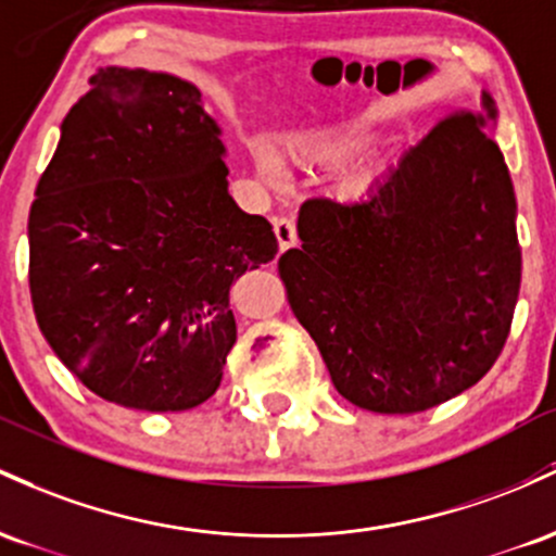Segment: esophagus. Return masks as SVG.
<instances>
[{"label": "esophagus", "instance_id": "obj_1", "mask_svg": "<svg viewBox=\"0 0 556 556\" xmlns=\"http://www.w3.org/2000/svg\"><path fill=\"white\" fill-rule=\"evenodd\" d=\"M273 230H276L280 252H286V249L296 244V223L291 220V217H278V220L273 223Z\"/></svg>", "mask_w": 556, "mask_h": 556}]
</instances>
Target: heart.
Listing matches in <instances>:
<instances>
[{
    "label": "heart",
    "instance_id": "1",
    "mask_svg": "<svg viewBox=\"0 0 556 556\" xmlns=\"http://www.w3.org/2000/svg\"><path fill=\"white\" fill-rule=\"evenodd\" d=\"M359 130H344V134L326 136V139H307L299 141L291 147V157H294L302 167H330L339 165L359 152L362 147ZM267 170H276L270 160H265Z\"/></svg>",
    "mask_w": 556,
    "mask_h": 556
}]
</instances>
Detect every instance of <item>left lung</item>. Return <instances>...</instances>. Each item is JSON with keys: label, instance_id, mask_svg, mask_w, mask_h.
<instances>
[{"label": "left lung", "instance_id": "8db88e82", "mask_svg": "<svg viewBox=\"0 0 556 556\" xmlns=\"http://www.w3.org/2000/svg\"><path fill=\"white\" fill-rule=\"evenodd\" d=\"M485 110L441 117L357 202L312 197L278 260L336 391L415 415L476 386L520 294L515 191Z\"/></svg>", "mask_w": 556, "mask_h": 556}]
</instances>
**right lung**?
Listing matches in <instances>:
<instances>
[{"mask_svg":"<svg viewBox=\"0 0 556 556\" xmlns=\"http://www.w3.org/2000/svg\"><path fill=\"white\" fill-rule=\"evenodd\" d=\"M199 99L167 73H93L30 204L43 339L86 389L143 413L215 394L236 344L230 286L278 254L270 223L228 194Z\"/></svg>","mask_w":556,"mask_h":556,"instance_id":"obj_1","label":"right lung"}]
</instances>
